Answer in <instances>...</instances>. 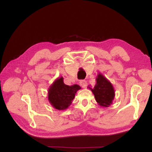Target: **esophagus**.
Listing matches in <instances>:
<instances>
[{"label": "esophagus", "mask_w": 152, "mask_h": 152, "mask_svg": "<svg viewBox=\"0 0 152 152\" xmlns=\"http://www.w3.org/2000/svg\"><path fill=\"white\" fill-rule=\"evenodd\" d=\"M80 84L83 88H86L87 86H88V83H87L86 80H81V81L80 82Z\"/></svg>", "instance_id": "1"}]
</instances>
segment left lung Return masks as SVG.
Listing matches in <instances>:
<instances>
[{"label": "left lung", "instance_id": "left-lung-1", "mask_svg": "<svg viewBox=\"0 0 152 152\" xmlns=\"http://www.w3.org/2000/svg\"><path fill=\"white\" fill-rule=\"evenodd\" d=\"M96 82L94 88H91L89 86L88 88L93 93L98 104L103 107H108L112 104L115 96L114 87L111 82L100 72L96 76Z\"/></svg>", "mask_w": 152, "mask_h": 152}]
</instances>
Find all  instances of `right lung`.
<instances>
[{"label":"right lung","mask_w":152,"mask_h":152,"mask_svg":"<svg viewBox=\"0 0 152 152\" xmlns=\"http://www.w3.org/2000/svg\"><path fill=\"white\" fill-rule=\"evenodd\" d=\"M81 87L77 84H64L63 77L57 78L48 89V99L50 104L57 110H63L72 104L75 94Z\"/></svg>","instance_id":"1"}]
</instances>
